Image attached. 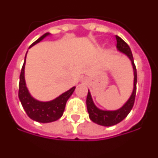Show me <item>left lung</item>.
I'll use <instances>...</instances> for the list:
<instances>
[{
    "label": "left lung",
    "mask_w": 158,
    "mask_h": 158,
    "mask_svg": "<svg viewBox=\"0 0 158 158\" xmlns=\"http://www.w3.org/2000/svg\"><path fill=\"white\" fill-rule=\"evenodd\" d=\"M116 42H117L118 50L121 52L124 53L128 56L129 59L132 61L133 68V73H134V82H133V90L131 97L128 99V101L126 102L124 105L121 107L120 110H114V111H107V110H99L95 106L94 102L92 101V98L90 96V91H88L86 98V105L87 110L89 113V117L91 121L97 123L98 125L105 126V127H110L117 124L121 122L122 120H124L127 114L130 113L131 110L133 109L134 101H135V96H136V85H137V70L135 64L133 61V57L132 51L129 48L128 44L126 43L125 41L122 40L121 37L115 36Z\"/></svg>",
    "instance_id": "left-lung-1"
}]
</instances>
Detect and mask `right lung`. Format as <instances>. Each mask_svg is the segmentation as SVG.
I'll return each mask as SVG.
<instances>
[{
	"instance_id": "add662e5",
	"label": "right lung",
	"mask_w": 158,
	"mask_h": 158,
	"mask_svg": "<svg viewBox=\"0 0 158 158\" xmlns=\"http://www.w3.org/2000/svg\"><path fill=\"white\" fill-rule=\"evenodd\" d=\"M49 33H46L37 41H35L31 47L39 43L43 40ZM26 57V55H25ZM25 59L21 68V73L19 76V98L21 102V104L24 110L27 114V115L33 121H38L41 123H48L52 122L58 119H60L63 114L64 110L66 107V103L68 98L71 97L73 92L75 90V86L71 88L70 90L64 92L63 94L59 96L58 98L49 102H40L37 101L30 95L29 91L26 88L25 81Z\"/></svg>"
}]
</instances>
